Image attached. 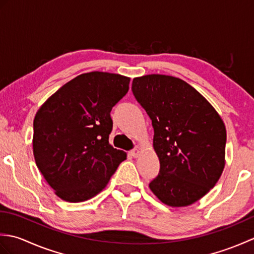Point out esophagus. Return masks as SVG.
Returning <instances> with one entry per match:
<instances>
[{
  "label": "esophagus",
  "mask_w": 254,
  "mask_h": 254,
  "mask_svg": "<svg viewBox=\"0 0 254 254\" xmlns=\"http://www.w3.org/2000/svg\"><path fill=\"white\" fill-rule=\"evenodd\" d=\"M130 154H131V156H133L134 158H136V157H138L139 154H141V152H139L138 148H134L133 150H131Z\"/></svg>",
  "instance_id": "1"
}]
</instances>
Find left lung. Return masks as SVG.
<instances>
[{
  "instance_id": "left-lung-1",
  "label": "left lung",
  "mask_w": 254,
  "mask_h": 254,
  "mask_svg": "<svg viewBox=\"0 0 254 254\" xmlns=\"http://www.w3.org/2000/svg\"><path fill=\"white\" fill-rule=\"evenodd\" d=\"M132 91L152 120L153 147L160 163L149 189L171 207L195 203L223 174L226 127L222 117L195 88L169 75L135 77Z\"/></svg>"
}]
</instances>
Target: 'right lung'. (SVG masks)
<instances>
[{"label": "right lung", "instance_id": "add662e5", "mask_svg": "<svg viewBox=\"0 0 254 254\" xmlns=\"http://www.w3.org/2000/svg\"><path fill=\"white\" fill-rule=\"evenodd\" d=\"M130 77L80 74L48 98L34 119L38 169L57 195L78 203L101 192L127 153L109 144L110 111L126 96Z\"/></svg>", "mask_w": 254, "mask_h": 254}]
</instances>
